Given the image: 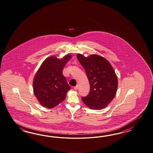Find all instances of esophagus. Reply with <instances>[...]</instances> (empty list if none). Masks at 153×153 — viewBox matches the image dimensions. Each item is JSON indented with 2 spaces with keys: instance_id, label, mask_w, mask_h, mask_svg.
I'll use <instances>...</instances> for the list:
<instances>
[{
  "instance_id": "esophagus-1",
  "label": "esophagus",
  "mask_w": 153,
  "mask_h": 153,
  "mask_svg": "<svg viewBox=\"0 0 153 153\" xmlns=\"http://www.w3.org/2000/svg\"><path fill=\"white\" fill-rule=\"evenodd\" d=\"M78 85H76V86L74 87V89L75 90H77L78 89Z\"/></svg>"
}]
</instances>
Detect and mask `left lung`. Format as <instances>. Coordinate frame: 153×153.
Segmentation results:
<instances>
[{"label":"left lung","instance_id":"8db88e82","mask_svg":"<svg viewBox=\"0 0 153 153\" xmlns=\"http://www.w3.org/2000/svg\"><path fill=\"white\" fill-rule=\"evenodd\" d=\"M79 62L84 68L90 84L89 94L82 97L83 102L91 109L105 108L113 100L118 89L117 76L109 62L100 55L85 57L77 54Z\"/></svg>","mask_w":153,"mask_h":153}]
</instances>
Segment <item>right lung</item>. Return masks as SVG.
Masks as SVG:
<instances>
[{
  "instance_id": "1",
  "label": "right lung",
  "mask_w": 153,
  "mask_h": 153,
  "mask_svg": "<svg viewBox=\"0 0 153 153\" xmlns=\"http://www.w3.org/2000/svg\"><path fill=\"white\" fill-rule=\"evenodd\" d=\"M72 58L71 54L59 59L51 56L44 61L33 79V91L42 105L51 109L66 98L71 86L63 74V70Z\"/></svg>"
}]
</instances>
